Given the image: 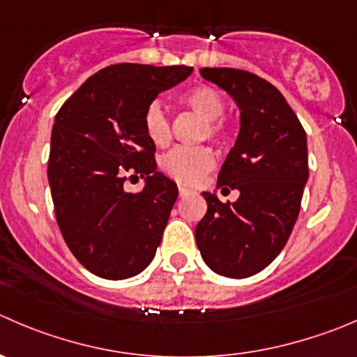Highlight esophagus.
<instances>
[{"label":"esophagus","instance_id":"34e87169","mask_svg":"<svg viewBox=\"0 0 357 357\" xmlns=\"http://www.w3.org/2000/svg\"><path fill=\"white\" fill-rule=\"evenodd\" d=\"M178 192H179V197H185V195H188V193L192 192V190L186 188V186H183V185H179L178 186Z\"/></svg>","mask_w":357,"mask_h":357}]
</instances>
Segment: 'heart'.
Masks as SVG:
<instances>
[{
	"mask_svg": "<svg viewBox=\"0 0 357 357\" xmlns=\"http://www.w3.org/2000/svg\"><path fill=\"white\" fill-rule=\"evenodd\" d=\"M181 102L186 108L206 120L204 136L211 139H223L227 134V126L221 120L225 112V101L214 89L206 85L193 86L181 96ZM143 126L146 136L157 146H165L171 141V122L165 115L164 108L158 102H151L143 116ZM214 165V155L211 150L202 146L185 148L179 146L164 155L160 160V169L178 183L195 185L209 172Z\"/></svg>",
	"mask_w": 357,
	"mask_h": 357,
	"instance_id": "1",
	"label": "heart"
}]
</instances>
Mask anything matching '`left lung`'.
<instances>
[{
	"instance_id": "1",
	"label": "left lung",
	"mask_w": 357,
	"mask_h": 357,
	"mask_svg": "<svg viewBox=\"0 0 357 357\" xmlns=\"http://www.w3.org/2000/svg\"><path fill=\"white\" fill-rule=\"evenodd\" d=\"M200 76L234 99L241 129L216 185L238 190V199L223 204L202 192L197 248L216 274L251 278L278 258L296 223L309 179L307 134L284 96L259 76L234 68H202Z\"/></svg>"
}]
</instances>
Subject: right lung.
Segmentation results:
<instances>
[{
  "label": "right lung",
  "instance_id": "1",
  "mask_svg": "<svg viewBox=\"0 0 357 357\" xmlns=\"http://www.w3.org/2000/svg\"><path fill=\"white\" fill-rule=\"evenodd\" d=\"M192 71L188 66H108L55 115L48 157L55 218L75 258L98 278H134L155 258L178 186L157 171L143 116L158 94ZM129 174L145 178L139 194L123 188Z\"/></svg>",
  "mask_w": 357,
  "mask_h": 357
}]
</instances>
